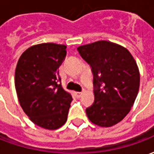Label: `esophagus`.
Instances as JSON below:
<instances>
[{
    "instance_id": "obj_1",
    "label": "esophagus",
    "mask_w": 154,
    "mask_h": 154,
    "mask_svg": "<svg viewBox=\"0 0 154 154\" xmlns=\"http://www.w3.org/2000/svg\"><path fill=\"white\" fill-rule=\"evenodd\" d=\"M75 94H76V96H77V97H82V92H81V91H75Z\"/></svg>"
}]
</instances>
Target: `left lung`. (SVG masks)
<instances>
[{"mask_svg": "<svg viewBox=\"0 0 154 154\" xmlns=\"http://www.w3.org/2000/svg\"><path fill=\"white\" fill-rule=\"evenodd\" d=\"M94 73L95 102L86 112L91 123L111 127L131 110L139 89L140 74L129 51L119 44L100 40L77 48Z\"/></svg>", "mask_w": 154, "mask_h": 154, "instance_id": "1", "label": "left lung"}]
</instances>
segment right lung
Here are the masks:
<instances>
[{
	"label": "right lung",
	"mask_w": 154,
	"mask_h": 154,
	"mask_svg": "<svg viewBox=\"0 0 154 154\" xmlns=\"http://www.w3.org/2000/svg\"><path fill=\"white\" fill-rule=\"evenodd\" d=\"M66 48L54 43L33 45L21 54L15 68V87L22 110L34 124L48 130L66 123L72 100L58 84Z\"/></svg>",
	"instance_id": "1"
}]
</instances>
